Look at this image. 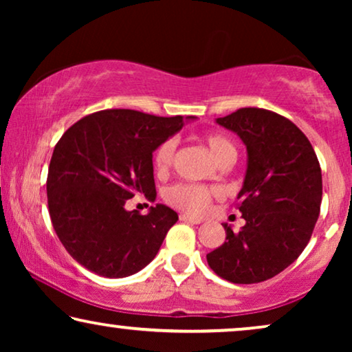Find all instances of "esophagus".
Returning <instances> with one entry per match:
<instances>
[{
    "label": "esophagus",
    "mask_w": 352,
    "mask_h": 352,
    "mask_svg": "<svg viewBox=\"0 0 352 352\" xmlns=\"http://www.w3.org/2000/svg\"><path fill=\"white\" fill-rule=\"evenodd\" d=\"M179 219L184 221V223H190V224H200L201 223L200 218H194V216H189V214H179Z\"/></svg>",
    "instance_id": "1"
}]
</instances>
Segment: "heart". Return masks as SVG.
Returning <instances> with one entry per match:
<instances>
[{"instance_id":"heart-1","label":"heart","mask_w":352,"mask_h":352,"mask_svg":"<svg viewBox=\"0 0 352 352\" xmlns=\"http://www.w3.org/2000/svg\"><path fill=\"white\" fill-rule=\"evenodd\" d=\"M205 146L219 165L232 163L237 157V148L232 139L221 133H208L201 138ZM176 142L175 139H166L153 152V168L158 175H166L175 162ZM219 195L218 189L208 186L190 184V182H177L165 190V200L175 208L184 213L200 216L204 214L211 204V200Z\"/></svg>"}]
</instances>
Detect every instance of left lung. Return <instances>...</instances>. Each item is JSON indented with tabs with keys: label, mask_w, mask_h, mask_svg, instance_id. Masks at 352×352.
<instances>
[{
	"label": "left lung",
	"mask_w": 352,
	"mask_h": 352,
	"mask_svg": "<svg viewBox=\"0 0 352 352\" xmlns=\"http://www.w3.org/2000/svg\"><path fill=\"white\" fill-rule=\"evenodd\" d=\"M216 122L237 133L248 151L237 195L245 226L234 232L224 224L226 242L206 254V261L232 283L267 280L309 242L320 213L319 160L305 133L271 110L243 107Z\"/></svg>",
	"instance_id": "left-lung-1"
}]
</instances>
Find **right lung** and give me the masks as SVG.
Segmentation results:
<instances>
[{
    "label": "right lung",
    "instance_id": "1",
    "mask_svg": "<svg viewBox=\"0 0 352 352\" xmlns=\"http://www.w3.org/2000/svg\"><path fill=\"white\" fill-rule=\"evenodd\" d=\"M182 124L181 115L110 109L62 134L47 170V208L62 245L88 271L126 277L155 258L177 213L157 205L141 214L124 204L138 194L155 199L153 151Z\"/></svg>",
    "mask_w": 352,
    "mask_h": 352
}]
</instances>
